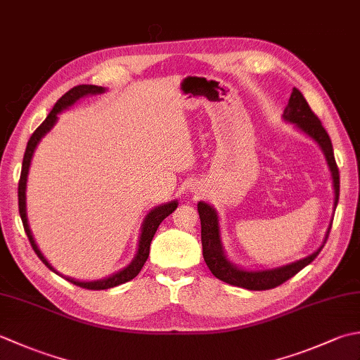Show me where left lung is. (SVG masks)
Segmentation results:
<instances>
[{"instance_id": "1", "label": "left lung", "mask_w": 360, "mask_h": 360, "mask_svg": "<svg viewBox=\"0 0 360 360\" xmlns=\"http://www.w3.org/2000/svg\"><path fill=\"white\" fill-rule=\"evenodd\" d=\"M283 117L285 122L293 123L301 132H304L306 136L315 140V142L321 148V151L325 154L328 167L330 170V176H333L334 193H335L334 207H337V202H339V193H340V174L334 159L333 143H330V139L328 136L326 129L321 126L320 118L314 114L311 108H309L306 98L302 96V94L298 89L292 90L290 100H288V104ZM198 214L201 218L202 257L206 260L209 270L212 271L215 278L223 281V283L236 285V287L248 288V290H269V288L278 287L283 283H285L287 279L295 276V274L304 269L306 265L311 264L312 260L320 255V251L323 246H325L329 231H330V226H329L326 231L325 240H323V245L315 252H312L311 256L300 259L297 262L278 266V269L243 270L240 266L232 264L226 257V255H224L221 237H220V226H218L217 210L210 206V204L200 201Z\"/></svg>"}]
</instances>
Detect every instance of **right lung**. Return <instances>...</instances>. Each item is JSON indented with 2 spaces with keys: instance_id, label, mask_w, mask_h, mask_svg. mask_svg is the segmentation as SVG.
Here are the masks:
<instances>
[{
  "instance_id": "obj_1",
  "label": "right lung",
  "mask_w": 360,
  "mask_h": 360,
  "mask_svg": "<svg viewBox=\"0 0 360 360\" xmlns=\"http://www.w3.org/2000/svg\"><path fill=\"white\" fill-rule=\"evenodd\" d=\"M104 90H105L104 87L89 86V84H82V86H76L72 90H68L67 94L63 95L60 100L54 104L53 110L49 112L48 117L45 118V122L34 131V134L30 139V142H27V145H26L23 165H21V174H20V182H18V210H20L21 221H23L25 232H26L27 238H30V243L32 246V250L35 251V255H37V257L41 260V262H44L48 266V269L53 270L54 273H58V271H56L53 266L49 265V262L45 259V256L40 252L39 246H37V243H35L34 237H32L30 224H27V217H26V181H27V173H30L31 159L34 156L35 148H37L41 137H44L46 132L51 131V128L56 124V122H58V115L60 114L63 109L70 108V105L75 104L82 96L103 94ZM176 207H178V201H170V202H165V204H162V206H158V207H154L153 210H150V214L145 217L143 224H142V232H140V238H139L137 255L134 256L132 262L129 265H126L123 270L110 274L109 278L98 279V281H89V283H87V281H76L73 278H67V276H62V278H65L68 283H72L77 287L89 288V290H105V288L117 287L120 284L128 283V281H131V279L137 276L140 270H142V266L145 265L148 256H150V245H151L154 234H156L159 224L164 221V218L170 215Z\"/></svg>"
}]
</instances>
